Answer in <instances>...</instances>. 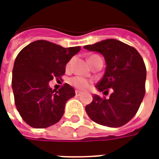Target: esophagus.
I'll list each match as a JSON object with an SVG mask.
<instances>
[{
    "label": "esophagus",
    "instance_id": "esophagus-1",
    "mask_svg": "<svg viewBox=\"0 0 159 159\" xmlns=\"http://www.w3.org/2000/svg\"><path fill=\"white\" fill-rule=\"evenodd\" d=\"M83 94V92H81L79 90H76V96H81Z\"/></svg>",
    "mask_w": 159,
    "mask_h": 159
}]
</instances>
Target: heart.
<instances>
[{"mask_svg": "<svg viewBox=\"0 0 159 159\" xmlns=\"http://www.w3.org/2000/svg\"><path fill=\"white\" fill-rule=\"evenodd\" d=\"M96 57H99V56H90L89 59V64L92 62V60H93V59H95ZM70 63H71L70 61H69V62L67 63V65H66V69H69L70 66ZM69 83L71 86L74 87V88H76V89H78L81 90L88 89L90 86V82L89 80H87L86 78H84V77H82V76H79L71 77V78L69 80Z\"/></svg>", "mask_w": 159, "mask_h": 159, "instance_id": "obj_1", "label": "heart"}]
</instances>
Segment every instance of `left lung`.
Returning <instances> with one entry per match:
<instances>
[{
	"instance_id": "left-lung-1",
	"label": "left lung",
	"mask_w": 159,
	"mask_h": 159,
	"mask_svg": "<svg viewBox=\"0 0 159 159\" xmlns=\"http://www.w3.org/2000/svg\"><path fill=\"white\" fill-rule=\"evenodd\" d=\"M84 48L100 52L106 60L105 74L95 88L104 93L112 89L109 99L93 94V101L85 107L87 114L100 125L123 126L134 117L146 93L143 59L134 48L115 39L86 45Z\"/></svg>"
}]
</instances>
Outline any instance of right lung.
<instances>
[{
    "mask_svg": "<svg viewBox=\"0 0 159 159\" xmlns=\"http://www.w3.org/2000/svg\"><path fill=\"white\" fill-rule=\"evenodd\" d=\"M80 50L81 47L63 48L38 40L19 52L12 70V88L17 110L30 126L44 129L61 119L75 90L68 83L52 90L49 82L65 74L66 64Z\"/></svg>",
    "mask_w": 159,
    "mask_h": 159,
    "instance_id": "obj_1",
    "label": "right lung"
}]
</instances>
